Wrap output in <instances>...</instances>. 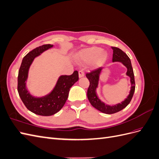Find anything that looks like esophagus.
Returning a JSON list of instances; mask_svg holds the SVG:
<instances>
[{
    "label": "esophagus",
    "instance_id": "obj_1",
    "mask_svg": "<svg viewBox=\"0 0 159 159\" xmlns=\"http://www.w3.org/2000/svg\"><path fill=\"white\" fill-rule=\"evenodd\" d=\"M84 76V71L82 70H79V77L80 78H82V77Z\"/></svg>",
    "mask_w": 159,
    "mask_h": 159
}]
</instances>
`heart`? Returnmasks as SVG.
Here are the masks:
<instances>
[{"instance_id":"b5f03b06","label":"heart","mask_w":159,"mask_h":159,"mask_svg":"<svg viewBox=\"0 0 159 159\" xmlns=\"http://www.w3.org/2000/svg\"><path fill=\"white\" fill-rule=\"evenodd\" d=\"M102 52V49L101 48H90L81 53L80 59L84 63H90L95 60V64L100 65L107 58L106 54Z\"/></svg>"}]
</instances>
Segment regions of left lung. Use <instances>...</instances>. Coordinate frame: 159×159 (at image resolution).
<instances>
[{"mask_svg":"<svg viewBox=\"0 0 159 159\" xmlns=\"http://www.w3.org/2000/svg\"><path fill=\"white\" fill-rule=\"evenodd\" d=\"M113 49V61H121L125 66L127 68V75L130 77L131 82V88L130 93L125 100L123 102L121 103H119L115 105L114 106H109V105H105L103 102L100 101V99L98 98L97 94L95 92V89L98 87L99 75L102 68H98L95 70H91L90 72L86 73L85 75L89 81V85L88 89V98L89 101L90 103L93 107L95 109L102 111V113L106 114H113L120 111L126 107L129 103L131 102L132 98L133 96L134 89H135V82H134V76L133 73V70L132 68L131 62L128 56L122 51L121 49L118 48L117 47H112Z\"/></svg>","mask_w":159,"mask_h":159,"instance_id":"8db88e82","label":"left lung"}]
</instances>
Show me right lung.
I'll return each instance as SVG.
<instances>
[{"label":"right lung","instance_id":"1","mask_svg":"<svg viewBox=\"0 0 159 159\" xmlns=\"http://www.w3.org/2000/svg\"><path fill=\"white\" fill-rule=\"evenodd\" d=\"M51 44H44L32 50L24 57L18 75V92L26 107L31 112L42 116H50L63 107L68 98L71 87L79 79L78 71L70 75H61L52 92L44 98H36L31 96L26 89L28 69L32 61L42 52L50 48Z\"/></svg>","mask_w":159,"mask_h":159}]
</instances>
